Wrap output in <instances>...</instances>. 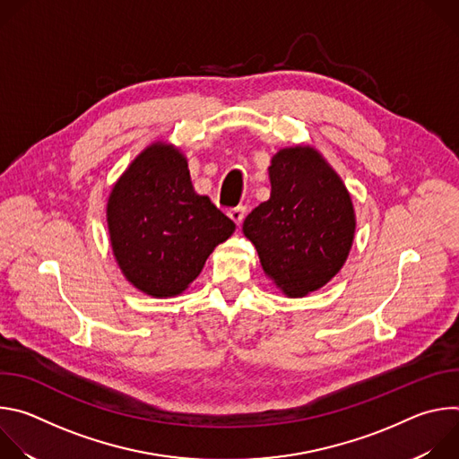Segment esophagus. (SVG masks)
<instances>
[{"label":"esophagus","mask_w":459,"mask_h":459,"mask_svg":"<svg viewBox=\"0 0 459 459\" xmlns=\"http://www.w3.org/2000/svg\"><path fill=\"white\" fill-rule=\"evenodd\" d=\"M245 212H247L245 207H234V209L229 211V216H230V220H232L236 225H241V221L245 220Z\"/></svg>","instance_id":"34e87169"}]
</instances>
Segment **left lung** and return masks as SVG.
Instances as JSON below:
<instances>
[{"label":"left lung","instance_id":"obj_1","mask_svg":"<svg viewBox=\"0 0 459 459\" xmlns=\"http://www.w3.org/2000/svg\"><path fill=\"white\" fill-rule=\"evenodd\" d=\"M271 200L243 221L261 267L290 298L331 281L354 239V209L340 176L312 147L283 149L273 158Z\"/></svg>","mask_w":459,"mask_h":459}]
</instances>
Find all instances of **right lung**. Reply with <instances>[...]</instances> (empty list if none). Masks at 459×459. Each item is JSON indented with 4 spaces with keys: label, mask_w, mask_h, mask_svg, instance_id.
<instances>
[{
    "label": "right lung",
    "mask_w": 459,
    "mask_h": 459,
    "mask_svg": "<svg viewBox=\"0 0 459 459\" xmlns=\"http://www.w3.org/2000/svg\"><path fill=\"white\" fill-rule=\"evenodd\" d=\"M107 221L125 278L154 298L181 294L236 229L194 192L186 160L165 143L143 151L114 185Z\"/></svg>",
    "instance_id": "add662e5"
}]
</instances>
